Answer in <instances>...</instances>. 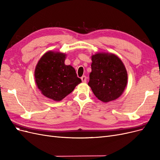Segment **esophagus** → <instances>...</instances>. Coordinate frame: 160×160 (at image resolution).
Here are the masks:
<instances>
[{"label":"esophagus","instance_id":"1","mask_svg":"<svg viewBox=\"0 0 160 160\" xmlns=\"http://www.w3.org/2000/svg\"><path fill=\"white\" fill-rule=\"evenodd\" d=\"M81 79L82 82H83V83H85V82L87 81V77L85 76V75L82 76V77H81Z\"/></svg>","mask_w":160,"mask_h":160}]
</instances>
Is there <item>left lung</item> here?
<instances>
[{
	"mask_svg": "<svg viewBox=\"0 0 160 160\" xmlns=\"http://www.w3.org/2000/svg\"><path fill=\"white\" fill-rule=\"evenodd\" d=\"M90 86L94 95L103 102L115 100L122 94L128 73L119 58L113 54L98 53L92 56Z\"/></svg>",
	"mask_w": 160,
	"mask_h": 160,
	"instance_id": "obj_1",
	"label": "left lung"
}]
</instances>
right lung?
Segmentation results:
<instances>
[{
    "label": "right lung",
    "instance_id": "obj_1",
    "mask_svg": "<svg viewBox=\"0 0 160 160\" xmlns=\"http://www.w3.org/2000/svg\"><path fill=\"white\" fill-rule=\"evenodd\" d=\"M65 55L49 51L38 61L35 71L38 88L47 98L61 101L81 82L75 69L65 65Z\"/></svg>",
    "mask_w": 160,
    "mask_h": 160
}]
</instances>
